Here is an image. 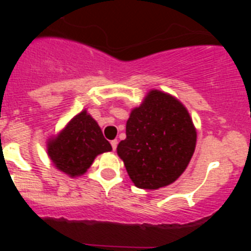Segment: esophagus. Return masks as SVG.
<instances>
[{
  "mask_svg": "<svg viewBox=\"0 0 251 251\" xmlns=\"http://www.w3.org/2000/svg\"><path fill=\"white\" fill-rule=\"evenodd\" d=\"M110 145H112L113 151H115L117 150V146H118V141H117V139H113V141L110 142Z\"/></svg>",
  "mask_w": 251,
  "mask_h": 251,
  "instance_id": "34e87169",
  "label": "esophagus"
}]
</instances>
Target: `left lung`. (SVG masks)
<instances>
[{
	"label": "left lung",
	"instance_id": "obj_1",
	"mask_svg": "<svg viewBox=\"0 0 251 251\" xmlns=\"http://www.w3.org/2000/svg\"><path fill=\"white\" fill-rule=\"evenodd\" d=\"M126 134L117 153L132 182L145 190L175 182L196 147V128L185 105L159 90H151L130 112Z\"/></svg>",
	"mask_w": 251,
	"mask_h": 251
}]
</instances>
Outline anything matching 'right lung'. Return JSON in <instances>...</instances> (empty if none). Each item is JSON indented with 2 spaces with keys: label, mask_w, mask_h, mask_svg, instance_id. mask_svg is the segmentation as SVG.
Listing matches in <instances>:
<instances>
[{
  "label": "right lung",
  "mask_w": 251,
  "mask_h": 251,
  "mask_svg": "<svg viewBox=\"0 0 251 251\" xmlns=\"http://www.w3.org/2000/svg\"><path fill=\"white\" fill-rule=\"evenodd\" d=\"M110 151L112 146L86 110L75 115L57 136L48 141V156L51 162L70 177L84 175L95 157Z\"/></svg>",
  "instance_id": "add662e5"
}]
</instances>
